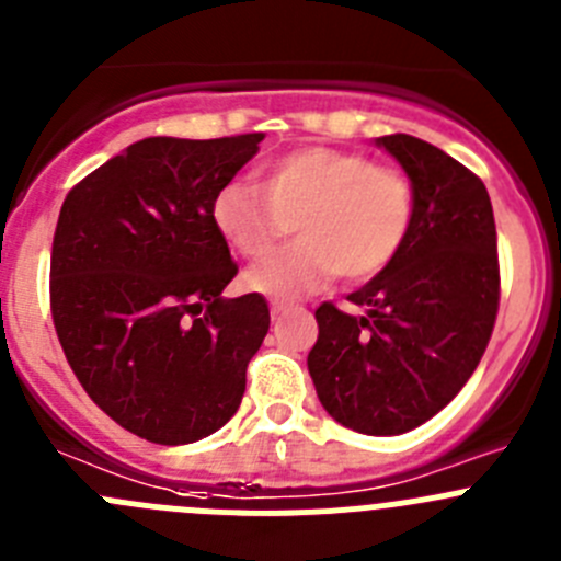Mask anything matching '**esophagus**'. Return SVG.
Segmentation results:
<instances>
[{
    "label": "esophagus",
    "mask_w": 561,
    "mask_h": 561,
    "mask_svg": "<svg viewBox=\"0 0 561 561\" xmlns=\"http://www.w3.org/2000/svg\"><path fill=\"white\" fill-rule=\"evenodd\" d=\"M270 311H272V317H280V313L291 311V302H286V300H272Z\"/></svg>",
    "instance_id": "obj_1"
}]
</instances>
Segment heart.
<instances>
[{
	"label": "heart",
	"instance_id": "1",
	"mask_svg": "<svg viewBox=\"0 0 561 561\" xmlns=\"http://www.w3.org/2000/svg\"><path fill=\"white\" fill-rule=\"evenodd\" d=\"M413 220V184L339 148H297L261 170V184L228 181L211 201L217 233L244 259H259L291 231L289 248L244 275L248 289L291 300L335 275L364 280L391 264Z\"/></svg>",
	"mask_w": 561,
	"mask_h": 561
}]
</instances>
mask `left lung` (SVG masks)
<instances>
[{
  "instance_id": "left-lung-1",
  "label": "left lung",
  "mask_w": 561,
  "mask_h": 561,
  "mask_svg": "<svg viewBox=\"0 0 561 561\" xmlns=\"http://www.w3.org/2000/svg\"><path fill=\"white\" fill-rule=\"evenodd\" d=\"M413 184V220L391 264L350 302L317 308L308 371L322 408L364 435H402L440 413L479 366L499 311L490 195L457 159L410 135H386Z\"/></svg>"
}]
</instances>
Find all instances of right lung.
Here are the masks:
<instances>
[{
	"label": "right lung",
	"mask_w": 561,
	"mask_h": 561,
	"mask_svg": "<svg viewBox=\"0 0 561 561\" xmlns=\"http://www.w3.org/2000/svg\"><path fill=\"white\" fill-rule=\"evenodd\" d=\"M264 135L146 137L68 192L51 244V317L88 397L151 444L184 446L231 421L270 330L211 222L217 192Z\"/></svg>",
	"instance_id": "add662e5"
}]
</instances>
